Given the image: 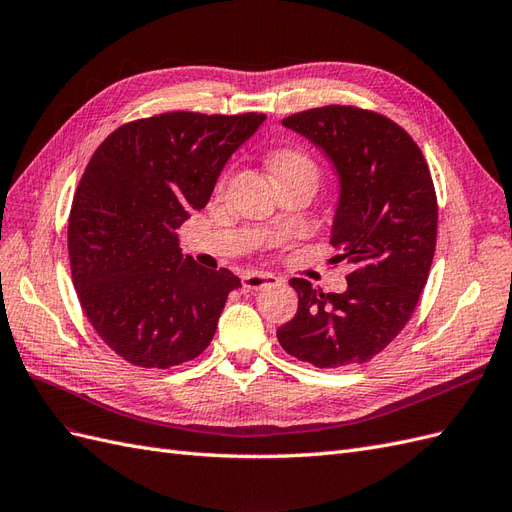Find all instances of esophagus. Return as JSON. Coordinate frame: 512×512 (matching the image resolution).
<instances>
[{"label": "esophagus", "instance_id": "34e87169", "mask_svg": "<svg viewBox=\"0 0 512 512\" xmlns=\"http://www.w3.org/2000/svg\"><path fill=\"white\" fill-rule=\"evenodd\" d=\"M276 281H279V276H274L270 272H246L242 276L244 289H264Z\"/></svg>", "mask_w": 512, "mask_h": 512}]
</instances>
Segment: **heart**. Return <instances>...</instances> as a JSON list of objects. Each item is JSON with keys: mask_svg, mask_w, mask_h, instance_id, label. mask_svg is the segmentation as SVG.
I'll use <instances>...</instances> for the list:
<instances>
[{"mask_svg": "<svg viewBox=\"0 0 512 512\" xmlns=\"http://www.w3.org/2000/svg\"><path fill=\"white\" fill-rule=\"evenodd\" d=\"M270 165L276 178H283V175L289 173H315L317 175V167L313 163V158L296 148H283V150H276L270 158Z\"/></svg>", "mask_w": 512, "mask_h": 512, "instance_id": "b5f03b06", "label": "heart"}]
</instances>
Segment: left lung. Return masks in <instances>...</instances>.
Wrapping results in <instances>:
<instances>
[{"label":"left lung","mask_w":512,"mask_h":512,"mask_svg":"<svg viewBox=\"0 0 512 512\" xmlns=\"http://www.w3.org/2000/svg\"><path fill=\"white\" fill-rule=\"evenodd\" d=\"M283 126L324 150L339 173L332 261L354 270L343 294L291 279L298 313L276 337L317 369L362 364L397 339L429 279L437 240L429 165L416 141L375 111L328 105L289 115Z\"/></svg>","instance_id":"8db88e82"}]
</instances>
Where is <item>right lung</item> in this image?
<instances>
[{
    "instance_id": "add662e5",
    "label": "right lung",
    "mask_w": 512,
    "mask_h": 512,
    "mask_svg": "<svg viewBox=\"0 0 512 512\" xmlns=\"http://www.w3.org/2000/svg\"><path fill=\"white\" fill-rule=\"evenodd\" d=\"M264 120L160 113L113 130L87 163L68 218L72 283L98 337L135 367L197 358L242 287L233 272L184 257L178 229Z\"/></svg>"
}]
</instances>
